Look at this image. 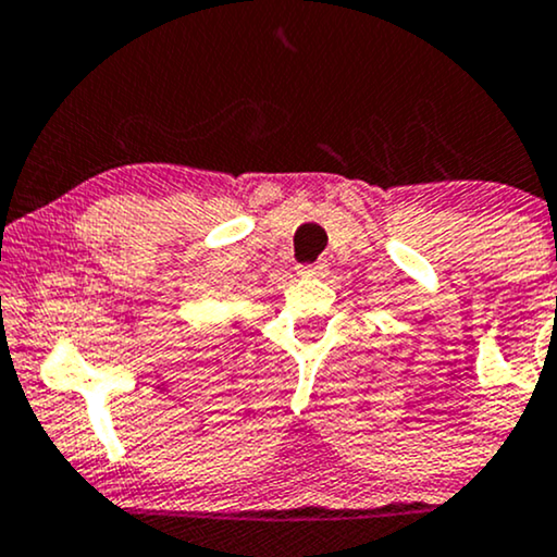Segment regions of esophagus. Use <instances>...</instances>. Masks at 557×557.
Returning a JSON list of instances; mask_svg holds the SVG:
<instances>
[{"label":"esophagus","mask_w":557,"mask_h":557,"mask_svg":"<svg viewBox=\"0 0 557 557\" xmlns=\"http://www.w3.org/2000/svg\"><path fill=\"white\" fill-rule=\"evenodd\" d=\"M324 272H327V264H324V261H317V264L300 267L298 270V274H304V277H322Z\"/></svg>","instance_id":"1"}]
</instances>
